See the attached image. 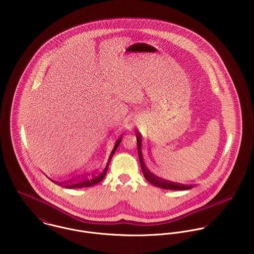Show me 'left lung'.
<instances>
[{"label": "left lung", "instance_id": "left-lung-1", "mask_svg": "<svg viewBox=\"0 0 254 254\" xmlns=\"http://www.w3.org/2000/svg\"><path fill=\"white\" fill-rule=\"evenodd\" d=\"M135 135H136V139H137V152H138V157H139V161H140L142 173L149 183H151L154 186H157L159 188L166 189V190H188V189L193 188V185H184V184H180V183H176V182H172L169 180L160 178L159 176L155 175L154 173H152L149 169H147L146 166L144 165L143 157H142V153H141L140 133H136Z\"/></svg>", "mask_w": 254, "mask_h": 254}]
</instances>
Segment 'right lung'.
<instances>
[{
  "label": "right lung",
  "mask_w": 254,
  "mask_h": 254,
  "mask_svg": "<svg viewBox=\"0 0 254 254\" xmlns=\"http://www.w3.org/2000/svg\"><path fill=\"white\" fill-rule=\"evenodd\" d=\"M122 141V137H120L118 141L116 142L115 146H114V149L110 154V157L108 159V163L105 167V169H103L102 171L100 172H97V173H92L91 175H85V176H79L78 178H75V179H72L70 180L69 182H65L63 183V186L65 188H68V189H76V188H84V187H90V186H93L97 183H99L100 181L103 180V178L105 177L106 175V172L108 170V167H109V164H110V161L113 157L117 148L119 147L120 143ZM57 183V182H56ZM61 185V183H59Z\"/></svg>",
  "instance_id": "1"
}]
</instances>
